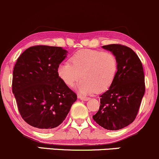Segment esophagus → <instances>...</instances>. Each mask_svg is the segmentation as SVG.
Here are the masks:
<instances>
[{
	"label": "esophagus",
	"instance_id": "esophagus-1",
	"mask_svg": "<svg viewBox=\"0 0 159 159\" xmlns=\"http://www.w3.org/2000/svg\"><path fill=\"white\" fill-rule=\"evenodd\" d=\"M78 98H79L80 100H83V101H88L89 99V98H87V97L82 96V95H79V96H78Z\"/></svg>",
	"mask_w": 159,
	"mask_h": 159
}]
</instances>
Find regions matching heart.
Returning a JSON list of instances; mask_svg holds the SVG:
<instances>
[{
    "instance_id": "b5f03b06",
    "label": "heart",
    "mask_w": 159,
    "mask_h": 159,
    "mask_svg": "<svg viewBox=\"0 0 159 159\" xmlns=\"http://www.w3.org/2000/svg\"><path fill=\"white\" fill-rule=\"evenodd\" d=\"M71 63H61L57 74L68 86L81 78L78 90L85 95L102 93L111 86L117 70V61L112 53L93 49L78 51L70 57Z\"/></svg>"
}]
</instances>
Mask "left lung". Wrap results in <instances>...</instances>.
<instances>
[{
	"label": "left lung",
	"mask_w": 159,
	"mask_h": 159,
	"mask_svg": "<svg viewBox=\"0 0 159 159\" xmlns=\"http://www.w3.org/2000/svg\"><path fill=\"white\" fill-rule=\"evenodd\" d=\"M110 51L117 61V70L108 89L100 95V107L93 120L105 129L117 130L135 120L145 93V77L137 54L127 46L113 44Z\"/></svg>",
	"instance_id": "8db88e82"
}]
</instances>
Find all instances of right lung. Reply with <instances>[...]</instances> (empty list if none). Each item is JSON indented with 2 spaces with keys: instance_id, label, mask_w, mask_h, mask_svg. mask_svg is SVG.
I'll return each instance as SVG.
<instances>
[{
  "instance_id": "obj_1",
  "label": "right lung",
  "mask_w": 159,
  "mask_h": 159,
  "mask_svg": "<svg viewBox=\"0 0 159 159\" xmlns=\"http://www.w3.org/2000/svg\"><path fill=\"white\" fill-rule=\"evenodd\" d=\"M67 51L36 45L27 48L13 68L12 90L23 119L41 131H49L65 120L77 96L57 74Z\"/></svg>"
}]
</instances>
